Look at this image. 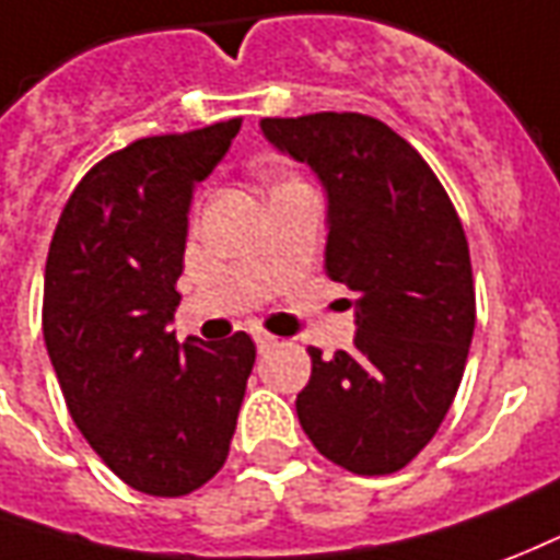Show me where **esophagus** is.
I'll use <instances>...</instances> for the list:
<instances>
[{"mask_svg":"<svg viewBox=\"0 0 560 560\" xmlns=\"http://www.w3.org/2000/svg\"><path fill=\"white\" fill-rule=\"evenodd\" d=\"M253 340H256V346H259V352H268V349H275L277 346V337L265 334V330H256V334H253Z\"/></svg>","mask_w":560,"mask_h":560,"instance_id":"34e87169","label":"esophagus"}]
</instances>
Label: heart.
<instances>
[{
  "mask_svg": "<svg viewBox=\"0 0 560 560\" xmlns=\"http://www.w3.org/2000/svg\"><path fill=\"white\" fill-rule=\"evenodd\" d=\"M280 185H298V178H283ZM280 185H277V187H280Z\"/></svg>",
  "mask_w": 560,
  "mask_h": 560,
  "instance_id": "1",
  "label": "heart"
}]
</instances>
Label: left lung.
Here are the masks:
<instances>
[{
  "label": "left lung",
  "mask_w": 560,
  "mask_h": 560,
  "mask_svg": "<svg viewBox=\"0 0 560 560\" xmlns=\"http://www.w3.org/2000/svg\"><path fill=\"white\" fill-rule=\"evenodd\" d=\"M277 149L328 190L325 268L354 292V346L313 361L298 420L352 475H394L442 427L463 382L477 304L463 220L430 163L361 113L262 118Z\"/></svg>",
  "instance_id": "left-lung-1"
}]
</instances>
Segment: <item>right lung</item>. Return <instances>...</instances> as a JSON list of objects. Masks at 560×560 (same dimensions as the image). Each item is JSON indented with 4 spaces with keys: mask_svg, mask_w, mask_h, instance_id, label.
<instances>
[{
    "mask_svg": "<svg viewBox=\"0 0 560 560\" xmlns=\"http://www.w3.org/2000/svg\"><path fill=\"white\" fill-rule=\"evenodd\" d=\"M241 118L142 137L73 187L44 271V342L77 430L128 487L194 492L230 456L256 346L170 330L182 295L194 185L226 154Z\"/></svg>",
    "mask_w": 560,
    "mask_h": 560,
    "instance_id": "obj_1",
    "label": "right lung"
}]
</instances>
